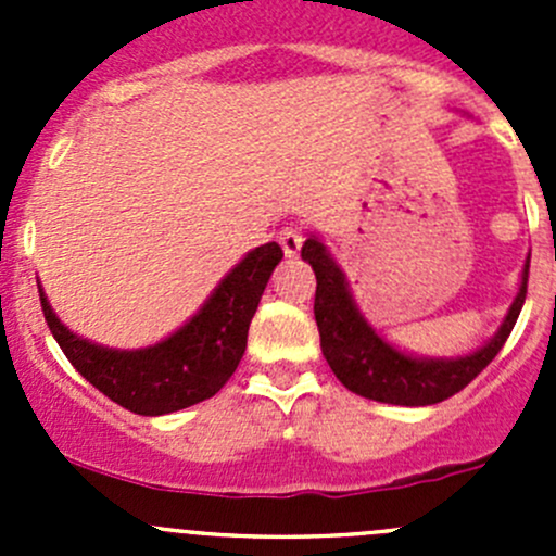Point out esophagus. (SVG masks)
Wrapping results in <instances>:
<instances>
[{"label":"esophagus","mask_w":556,"mask_h":556,"mask_svg":"<svg viewBox=\"0 0 556 556\" xmlns=\"http://www.w3.org/2000/svg\"><path fill=\"white\" fill-rule=\"evenodd\" d=\"M279 244H282L285 255L288 257H295L301 252V247H304V233H301V228H282L279 231Z\"/></svg>","instance_id":"34e87169"}]
</instances>
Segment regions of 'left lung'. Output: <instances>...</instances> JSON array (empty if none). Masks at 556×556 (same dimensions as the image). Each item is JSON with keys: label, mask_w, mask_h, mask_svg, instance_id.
Segmentation results:
<instances>
[{"label": "left lung", "mask_w": 556, "mask_h": 556, "mask_svg": "<svg viewBox=\"0 0 556 556\" xmlns=\"http://www.w3.org/2000/svg\"><path fill=\"white\" fill-rule=\"evenodd\" d=\"M301 257L309 263L317 277L314 319H317L319 346H323L330 371L355 395L392 403V406H433L473 382L495 361L511 336L521 304H525L527 271H530V257H527L519 290L501 328L479 350L457 357H422L397 350L368 323L366 314L355 304L344 268L330 255L328 244L317 233H309V239L301 247Z\"/></svg>", "instance_id": "left-lung-1"}]
</instances>
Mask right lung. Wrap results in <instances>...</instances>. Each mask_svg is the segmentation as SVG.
Instances as JSON below:
<instances>
[{"label": "right lung", "instance_id": "add662e5", "mask_svg": "<svg viewBox=\"0 0 556 556\" xmlns=\"http://www.w3.org/2000/svg\"><path fill=\"white\" fill-rule=\"evenodd\" d=\"M279 261L277 242L250 250L188 323L139 350H112L77 336L53 312L39 279L37 288L45 323L80 377L117 406L161 417L206 401L233 377L247 350V330Z\"/></svg>", "mask_w": 556, "mask_h": 556}]
</instances>
